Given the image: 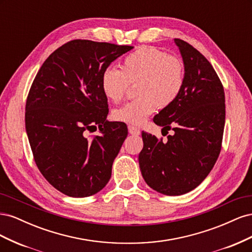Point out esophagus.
I'll list each match as a JSON object with an SVG mask.
<instances>
[{
	"mask_svg": "<svg viewBox=\"0 0 252 252\" xmlns=\"http://www.w3.org/2000/svg\"><path fill=\"white\" fill-rule=\"evenodd\" d=\"M128 131H129V133L132 134V135H140V133H141L140 129L132 126V125H129L128 126Z\"/></svg>",
	"mask_w": 252,
	"mask_h": 252,
	"instance_id": "34e87169",
	"label": "esophagus"
}]
</instances>
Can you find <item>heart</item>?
I'll list each match as a JSON object with an SVG mask.
<instances>
[{
	"mask_svg": "<svg viewBox=\"0 0 252 252\" xmlns=\"http://www.w3.org/2000/svg\"><path fill=\"white\" fill-rule=\"evenodd\" d=\"M185 68L182 61L155 47H142L127 56L121 70L106 68L101 88L108 100L118 103L124 97L128 84H136L133 101L114 110L117 121L141 125L158 108L166 107L179 97L184 87Z\"/></svg>",
	"mask_w": 252,
	"mask_h": 252,
	"instance_id": "1",
	"label": "heart"
}]
</instances>
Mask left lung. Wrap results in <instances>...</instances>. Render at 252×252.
<instances>
[{"label":"left lung","instance_id":"8db88e82","mask_svg":"<svg viewBox=\"0 0 252 252\" xmlns=\"http://www.w3.org/2000/svg\"><path fill=\"white\" fill-rule=\"evenodd\" d=\"M185 68L179 97L154 118L173 134L167 142L142 131L139 165L147 185L166 195L191 191L215 166L225 126V94L217 72L200 51L174 39ZM168 132V131H167Z\"/></svg>","mask_w":252,"mask_h":252}]
</instances>
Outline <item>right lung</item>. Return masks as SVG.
Wrapping results in <instances>:
<instances>
[{
  "instance_id": "add662e5",
  "label": "right lung",
  "mask_w": 252,
  "mask_h": 252,
  "mask_svg": "<svg viewBox=\"0 0 252 252\" xmlns=\"http://www.w3.org/2000/svg\"><path fill=\"white\" fill-rule=\"evenodd\" d=\"M132 48L73 40L53 51L35 75L26 102L29 144L44 178L68 196L94 195L110 180L128 130L107 120L101 75ZM96 126L101 134L87 139L86 131Z\"/></svg>"
}]
</instances>
